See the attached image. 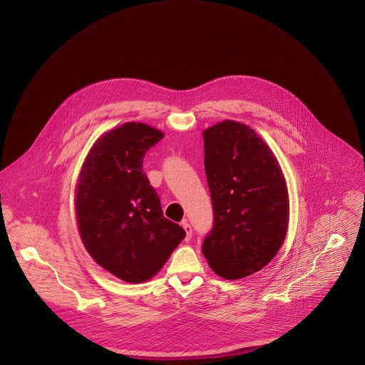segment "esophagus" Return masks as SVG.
<instances>
[{
  "mask_svg": "<svg viewBox=\"0 0 365 365\" xmlns=\"http://www.w3.org/2000/svg\"><path fill=\"white\" fill-rule=\"evenodd\" d=\"M182 227H184V230H185V240L187 242H190L191 240V237H192V227H191V225L187 222V219H184L182 220Z\"/></svg>",
  "mask_w": 365,
  "mask_h": 365,
  "instance_id": "esophagus-1",
  "label": "esophagus"
}]
</instances>
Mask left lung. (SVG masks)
<instances>
[{"mask_svg": "<svg viewBox=\"0 0 365 365\" xmlns=\"http://www.w3.org/2000/svg\"><path fill=\"white\" fill-rule=\"evenodd\" d=\"M213 225L202 253L226 279L260 271L287 235L289 202L272 152L249 126L223 120L204 132Z\"/></svg>", "mask_w": 365, "mask_h": 365, "instance_id": "obj_1", "label": "left lung"}]
</instances>
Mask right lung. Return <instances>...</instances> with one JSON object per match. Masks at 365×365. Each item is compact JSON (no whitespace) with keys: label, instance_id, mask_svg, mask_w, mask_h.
Instances as JSON below:
<instances>
[{"label":"right lung","instance_id":"obj_1","mask_svg":"<svg viewBox=\"0 0 365 365\" xmlns=\"http://www.w3.org/2000/svg\"><path fill=\"white\" fill-rule=\"evenodd\" d=\"M145 123L109 130L86 158L77 185V219L91 257L115 277L138 284L152 278L185 237L164 217L143 158L163 139Z\"/></svg>","mask_w":365,"mask_h":365}]
</instances>
